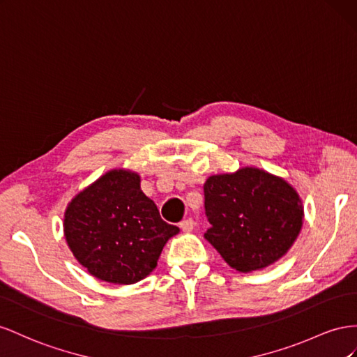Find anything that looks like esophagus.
<instances>
[{
  "label": "esophagus",
  "instance_id": "34e87169",
  "mask_svg": "<svg viewBox=\"0 0 357 357\" xmlns=\"http://www.w3.org/2000/svg\"><path fill=\"white\" fill-rule=\"evenodd\" d=\"M179 227L182 229V231H191L192 229H195V221H192L191 218L182 220V221L179 222Z\"/></svg>",
  "mask_w": 357,
  "mask_h": 357
}]
</instances>
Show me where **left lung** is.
I'll return each mask as SVG.
<instances>
[{"label": "left lung", "instance_id": "obj_1", "mask_svg": "<svg viewBox=\"0 0 357 357\" xmlns=\"http://www.w3.org/2000/svg\"><path fill=\"white\" fill-rule=\"evenodd\" d=\"M203 192L211 224L205 239L238 272L260 271L281 259L302 229L298 191L261 169L209 176Z\"/></svg>", "mask_w": 357, "mask_h": 357}]
</instances>
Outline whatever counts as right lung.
<instances>
[{
	"label": "right lung",
	"mask_w": 357,
	"mask_h": 357,
	"mask_svg": "<svg viewBox=\"0 0 357 357\" xmlns=\"http://www.w3.org/2000/svg\"><path fill=\"white\" fill-rule=\"evenodd\" d=\"M179 233L162 221L155 203L140 190L136 172L114 169L68 203L64 236L93 277L135 284L155 269L166 242Z\"/></svg>",
	"instance_id": "right-lung-1"
}]
</instances>
